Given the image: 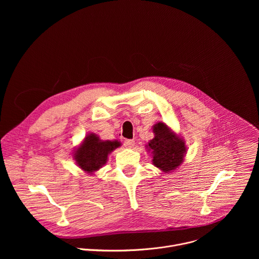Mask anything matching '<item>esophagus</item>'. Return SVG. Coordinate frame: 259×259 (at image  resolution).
Masks as SVG:
<instances>
[{
    "instance_id": "obj_1",
    "label": "esophagus",
    "mask_w": 259,
    "mask_h": 259,
    "mask_svg": "<svg viewBox=\"0 0 259 259\" xmlns=\"http://www.w3.org/2000/svg\"><path fill=\"white\" fill-rule=\"evenodd\" d=\"M134 144H135V141L133 139H126L124 141V145L126 147H129V149H132V147L134 146Z\"/></svg>"
}]
</instances>
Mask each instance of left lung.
<instances>
[{"instance_id": "left-lung-1", "label": "left lung", "mask_w": 259, "mask_h": 259, "mask_svg": "<svg viewBox=\"0 0 259 259\" xmlns=\"http://www.w3.org/2000/svg\"><path fill=\"white\" fill-rule=\"evenodd\" d=\"M153 132L155 137L145 146L152 152L154 166L167 174L173 172L186 157V142L163 122L155 124Z\"/></svg>"}]
</instances>
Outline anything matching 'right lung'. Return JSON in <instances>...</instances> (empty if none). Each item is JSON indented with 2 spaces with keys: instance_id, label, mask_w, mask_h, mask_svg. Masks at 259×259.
<instances>
[{
  "instance_id": "1",
  "label": "right lung",
  "mask_w": 259,
  "mask_h": 259,
  "mask_svg": "<svg viewBox=\"0 0 259 259\" xmlns=\"http://www.w3.org/2000/svg\"><path fill=\"white\" fill-rule=\"evenodd\" d=\"M120 145L118 140H101L95 133H89L73 151L72 157L84 172L94 174L106 163L108 155Z\"/></svg>"
}]
</instances>
